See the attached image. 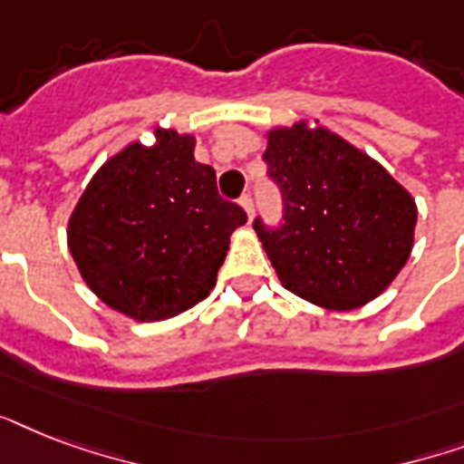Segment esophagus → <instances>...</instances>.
Returning <instances> with one entry per match:
<instances>
[{
    "label": "esophagus",
    "mask_w": 464,
    "mask_h": 464,
    "mask_svg": "<svg viewBox=\"0 0 464 464\" xmlns=\"http://www.w3.org/2000/svg\"><path fill=\"white\" fill-rule=\"evenodd\" d=\"M240 207H243V209H246V214H247V218H253V197L250 195H243L240 197Z\"/></svg>",
    "instance_id": "obj_1"
}]
</instances>
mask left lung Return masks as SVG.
<instances>
[{
  "label": "left lung",
  "instance_id": "obj_1",
  "mask_svg": "<svg viewBox=\"0 0 464 464\" xmlns=\"http://www.w3.org/2000/svg\"><path fill=\"white\" fill-rule=\"evenodd\" d=\"M262 159L282 189L284 224L253 226L284 289L327 310L381 296L414 246L410 192L378 160L308 122L269 130Z\"/></svg>",
  "mask_w": 464,
  "mask_h": 464
}]
</instances>
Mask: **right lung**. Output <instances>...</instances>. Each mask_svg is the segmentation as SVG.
<instances>
[{"label": "right lung", "mask_w": 464, "mask_h": 464, "mask_svg": "<svg viewBox=\"0 0 464 464\" xmlns=\"http://www.w3.org/2000/svg\"><path fill=\"white\" fill-rule=\"evenodd\" d=\"M108 159L69 217L67 243L83 282L137 323L192 308L217 284L231 233L247 221L218 197L214 168L195 160V137L156 130Z\"/></svg>", "instance_id": "add662e5"}]
</instances>
